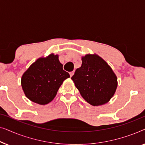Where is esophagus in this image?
Returning <instances> with one entry per match:
<instances>
[{"mask_svg": "<svg viewBox=\"0 0 145 145\" xmlns=\"http://www.w3.org/2000/svg\"><path fill=\"white\" fill-rule=\"evenodd\" d=\"M74 71H72V72H69V74H70V76H71V77H72V75L74 74Z\"/></svg>", "mask_w": 145, "mask_h": 145, "instance_id": "34e87169", "label": "esophagus"}]
</instances>
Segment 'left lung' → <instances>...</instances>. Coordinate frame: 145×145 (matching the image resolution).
Here are the masks:
<instances>
[{"mask_svg": "<svg viewBox=\"0 0 145 145\" xmlns=\"http://www.w3.org/2000/svg\"><path fill=\"white\" fill-rule=\"evenodd\" d=\"M72 79L83 98L99 106L108 103L118 87V78L111 67L97 54L82 57V65Z\"/></svg>", "mask_w": 145, "mask_h": 145, "instance_id": "1", "label": "left lung"}]
</instances>
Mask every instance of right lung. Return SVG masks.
<instances>
[{"label":"right lung","mask_w":145,"mask_h":145,"mask_svg":"<svg viewBox=\"0 0 145 145\" xmlns=\"http://www.w3.org/2000/svg\"><path fill=\"white\" fill-rule=\"evenodd\" d=\"M70 75L63 69L59 55L51 53L37 59L25 71L21 85L25 96L40 105L51 102L56 96L63 81Z\"/></svg>","instance_id":"add662e5"}]
</instances>
